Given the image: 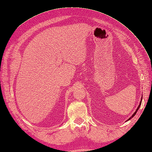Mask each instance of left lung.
<instances>
[{
  "label": "left lung",
  "mask_w": 152,
  "mask_h": 152,
  "mask_svg": "<svg viewBox=\"0 0 152 152\" xmlns=\"http://www.w3.org/2000/svg\"><path fill=\"white\" fill-rule=\"evenodd\" d=\"M142 98H141V102H140V104H139V106H138V107H137V109H136V112L134 113H133L132 114V115L128 119V120L127 121H129L130 120V119H131L132 117H134V116L135 115H136V112H137V110H138V109L140 108V106H141V102H142Z\"/></svg>",
  "instance_id": "8db88e82"
}]
</instances>
